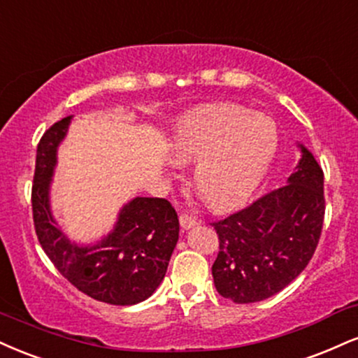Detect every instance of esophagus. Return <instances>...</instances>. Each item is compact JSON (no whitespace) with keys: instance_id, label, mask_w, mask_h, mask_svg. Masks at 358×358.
Here are the masks:
<instances>
[{"instance_id":"obj_1","label":"esophagus","mask_w":358,"mask_h":358,"mask_svg":"<svg viewBox=\"0 0 358 358\" xmlns=\"http://www.w3.org/2000/svg\"><path fill=\"white\" fill-rule=\"evenodd\" d=\"M196 223H198L196 218H193L192 215H188V213L180 215V225H182V228H185V230H188V228L195 227Z\"/></svg>"}]
</instances>
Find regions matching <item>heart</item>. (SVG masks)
<instances>
[{
	"label": "heart",
	"mask_w": 358,
	"mask_h": 358,
	"mask_svg": "<svg viewBox=\"0 0 358 358\" xmlns=\"http://www.w3.org/2000/svg\"><path fill=\"white\" fill-rule=\"evenodd\" d=\"M277 145L272 120L228 103L208 105L170 143L176 165L196 163L193 185L215 210L236 206L257 188Z\"/></svg>",
	"instance_id": "obj_1"
}]
</instances>
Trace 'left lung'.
<instances>
[{"mask_svg":"<svg viewBox=\"0 0 358 358\" xmlns=\"http://www.w3.org/2000/svg\"><path fill=\"white\" fill-rule=\"evenodd\" d=\"M299 146L302 158L287 185L212 223L220 245L212 265L215 287L235 303L278 294L315 253L325 217L324 171Z\"/></svg>","mask_w":358,"mask_h":358,"instance_id":"1","label":"left lung"}]
</instances>
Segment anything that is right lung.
<instances>
[{"label":"right lung","instance_id":"add662e5","mask_svg":"<svg viewBox=\"0 0 358 358\" xmlns=\"http://www.w3.org/2000/svg\"><path fill=\"white\" fill-rule=\"evenodd\" d=\"M71 116L56 122L36 148L31 206L38 242L71 285L98 302L135 305L157 290L178 242V215L165 198L136 196L118 215L113 231L92 247L71 243L56 227L50 185L56 148Z\"/></svg>","mask_w":358,"mask_h":358}]
</instances>
